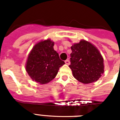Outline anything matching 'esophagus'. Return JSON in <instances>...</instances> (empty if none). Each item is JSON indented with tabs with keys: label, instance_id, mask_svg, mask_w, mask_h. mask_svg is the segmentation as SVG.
Returning <instances> with one entry per match:
<instances>
[{
	"label": "esophagus",
	"instance_id": "esophagus-1",
	"mask_svg": "<svg viewBox=\"0 0 120 120\" xmlns=\"http://www.w3.org/2000/svg\"><path fill=\"white\" fill-rule=\"evenodd\" d=\"M65 63H66V65H69V64H70V62H69V60H68V59H67V60H66L65 61Z\"/></svg>",
	"mask_w": 120,
	"mask_h": 120
}]
</instances>
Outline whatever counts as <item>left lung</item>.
Returning <instances> with one entry per match:
<instances>
[{
    "label": "left lung",
    "mask_w": 120,
    "mask_h": 120,
    "mask_svg": "<svg viewBox=\"0 0 120 120\" xmlns=\"http://www.w3.org/2000/svg\"><path fill=\"white\" fill-rule=\"evenodd\" d=\"M69 67L75 79L83 84L97 81L104 72V59L96 46L82 40L71 47Z\"/></svg>",
    "instance_id": "8db88e82"
}]
</instances>
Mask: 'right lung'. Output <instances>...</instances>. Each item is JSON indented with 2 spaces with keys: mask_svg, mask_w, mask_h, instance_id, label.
<instances>
[{
  "mask_svg": "<svg viewBox=\"0 0 120 120\" xmlns=\"http://www.w3.org/2000/svg\"><path fill=\"white\" fill-rule=\"evenodd\" d=\"M54 42L42 40L33 47L28 55L26 70L31 79L40 84H46L57 75L65 62L54 49Z\"/></svg>",
  "mask_w": 120,
  "mask_h": 120,
  "instance_id": "add662e5",
  "label": "right lung"
}]
</instances>
